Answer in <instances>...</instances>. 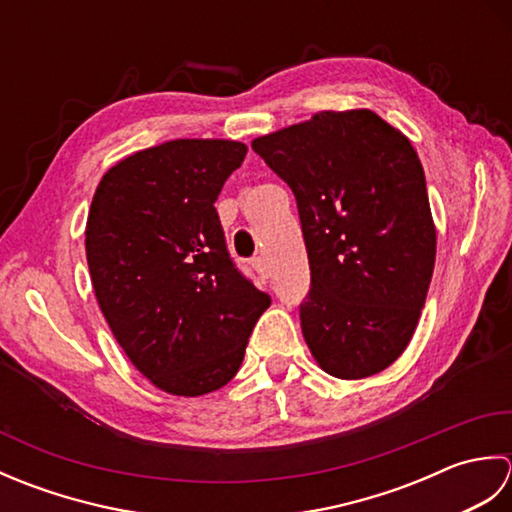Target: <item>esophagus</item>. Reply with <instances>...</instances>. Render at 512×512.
Segmentation results:
<instances>
[{
    "instance_id": "1",
    "label": "esophagus",
    "mask_w": 512,
    "mask_h": 512,
    "mask_svg": "<svg viewBox=\"0 0 512 512\" xmlns=\"http://www.w3.org/2000/svg\"><path fill=\"white\" fill-rule=\"evenodd\" d=\"M253 268L257 270V275L262 277V279H268L270 273H273V270H270V262H268L266 257H257L255 262H253Z\"/></svg>"
}]
</instances>
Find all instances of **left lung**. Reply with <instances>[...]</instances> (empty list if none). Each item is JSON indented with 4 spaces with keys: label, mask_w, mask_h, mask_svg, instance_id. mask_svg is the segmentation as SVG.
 Returning <instances> with one entry per match:
<instances>
[{
    "label": "left lung",
    "mask_w": 512,
    "mask_h": 512,
    "mask_svg": "<svg viewBox=\"0 0 512 512\" xmlns=\"http://www.w3.org/2000/svg\"><path fill=\"white\" fill-rule=\"evenodd\" d=\"M297 198L310 262L301 332L323 372L358 380L405 352L436 264L416 149L372 110L319 112L253 140Z\"/></svg>",
    "instance_id": "obj_1"
}]
</instances>
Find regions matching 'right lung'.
I'll list each match as a JSON object with an SVG mask.
<instances>
[{"instance_id":"obj_1","label":"right lung","mask_w":512,"mask_h":512,"mask_svg":"<svg viewBox=\"0 0 512 512\" xmlns=\"http://www.w3.org/2000/svg\"><path fill=\"white\" fill-rule=\"evenodd\" d=\"M246 151L237 140H169L118 160L92 198L96 301L132 365L173 396L224 387L270 306L228 257L213 206Z\"/></svg>"}]
</instances>
